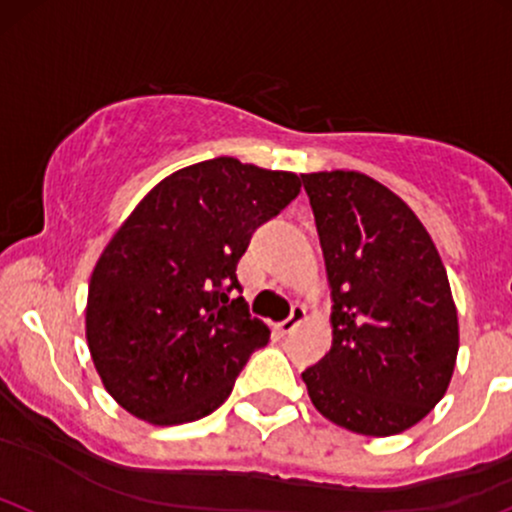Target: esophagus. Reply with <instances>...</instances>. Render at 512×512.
Instances as JSON below:
<instances>
[{"label":"esophagus","instance_id":"obj_1","mask_svg":"<svg viewBox=\"0 0 512 512\" xmlns=\"http://www.w3.org/2000/svg\"><path fill=\"white\" fill-rule=\"evenodd\" d=\"M304 319H306V309H304V306H299V304L292 306V314H289L287 321H282V324L277 326V331L282 333V336H289V333L297 331V326H299Z\"/></svg>","mask_w":512,"mask_h":512}]
</instances>
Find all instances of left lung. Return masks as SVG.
Wrapping results in <instances>:
<instances>
[{
    "label": "left lung",
    "instance_id": "left-lung-1",
    "mask_svg": "<svg viewBox=\"0 0 512 512\" xmlns=\"http://www.w3.org/2000/svg\"><path fill=\"white\" fill-rule=\"evenodd\" d=\"M331 289V351L301 373L328 422L392 437L427 417L451 383L459 316L427 228L360 171L301 174Z\"/></svg>",
    "mask_w": 512,
    "mask_h": 512
}]
</instances>
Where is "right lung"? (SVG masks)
<instances>
[{"label": "right lung", "instance_id": "add662e5", "mask_svg": "<svg viewBox=\"0 0 512 512\" xmlns=\"http://www.w3.org/2000/svg\"><path fill=\"white\" fill-rule=\"evenodd\" d=\"M301 179L218 157L174 171L137 203L90 274L85 338L102 385L157 427L218 410L270 328L247 314L235 267L252 230Z\"/></svg>", "mask_w": 512, "mask_h": 512}]
</instances>
